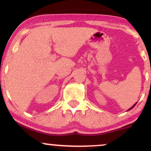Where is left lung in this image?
Wrapping results in <instances>:
<instances>
[{"label":"left lung","mask_w":151,"mask_h":151,"mask_svg":"<svg viewBox=\"0 0 151 151\" xmlns=\"http://www.w3.org/2000/svg\"><path fill=\"white\" fill-rule=\"evenodd\" d=\"M136 104H133V105L132 106H131V108H130L129 109H128V110H127V111H129V110H131V109H132L133 108V107H134V106H136Z\"/></svg>","instance_id":"obj_1"}]
</instances>
